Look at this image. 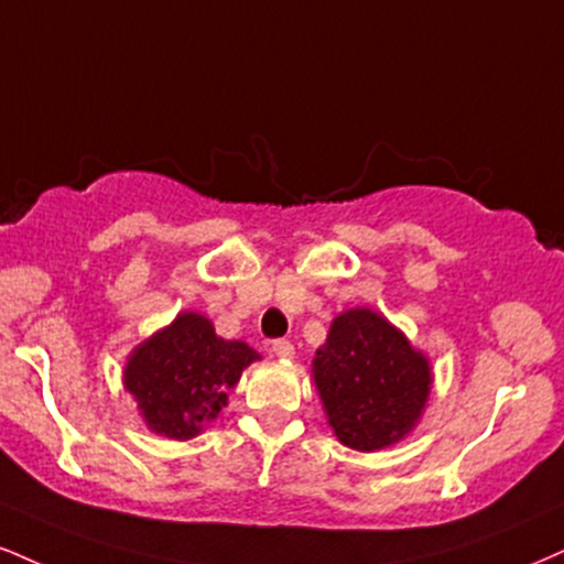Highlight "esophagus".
Returning a JSON list of instances; mask_svg holds the SVG:
<instances>
[{
  "label": "esophagus",
  "instance_id": "1",
  "mask_svg": "<svg viewBox=\"0 0 564 564\" xmlns=\"http://www.w3.org/2000/svg\"><path fill=\"white\" fill-rule=\"evenodd\" d=\"M270 351H273L278 359H294V344L286 341V338H278V341L270 344Z\"/></svg>",
  "mask_w": 564,
  "mask_h": 564
}]
</instances>
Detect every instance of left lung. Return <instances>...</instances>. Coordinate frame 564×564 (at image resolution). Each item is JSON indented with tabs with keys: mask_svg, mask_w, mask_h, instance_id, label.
I'll return each mask as SVG.
<instances>
[{
	"mask_svg": "<svg viewBox=\"0 0 564 564\" xmlns=\"http://www.w3.org/2000/svg\"><path fill=\"white\" fill-rule=\"evenodd\" d=\"M312 381L334 436L349 449L378 452L417 429L433 368L381 312L351 307L338 312L315 351Z\"/></svg>",
	"mask_w": 564,
	"mask_h": 564,
	"instance_id": "8db88e82",
	"label": "left lung"
}]
</instances>
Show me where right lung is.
Returning <instances> with one entry per match:
<instances>
[{
    "label": "right lung",
    "instance_id": "add662e5",
    "mask_svg": "<svg viewBox=\"0 0 564 564\" xmlns=\"http://www.w3.org/2000/svg\"><path fill=\"white\" fill-rule=\"evenodd\" d=\"M257 359H262L260 351L247 341H226L215 334L209 317L183 310L131 349L123 389L149 431L188 441L220 415L228 391Z\"/></svg>",
    "mask_w": 564,
    "mask_h": 564
}]
</instances>
